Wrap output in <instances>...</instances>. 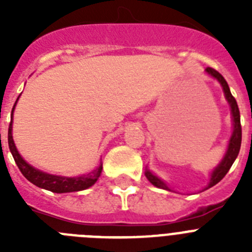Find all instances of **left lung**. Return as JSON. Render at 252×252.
<instances>
[{
    "label": "left lung",
    "instance_id": "8db88e82",
    "mask_svg": "<svg viewBox=\"0 0 252 252\" xmlns=\"http://www.w3.org/2000/svg\"><path fill=\"white\" fill-rule=\"evenodd\" d=\"M206 73L208 75H211L212 78H215V79H217L218 83L221 84L222 90H223V93H224V97H226V101L228 102V104H230L231 116H232V122H233V130H232V133H231L230 140H228V146H227V150H226V154H224L223 159H222L221 162H220V164H218V165L212 170V173H211V178H209V183L208 186L204 188V190L211 188V187L216 186L218 182H221V180L223 179L224 175L227 174V171L230 170L233 161H235L236 158H237V155H239L240 153V148H241V137H242L239 106H237L236 99L233 98V95L231 94L230 87H228V84H227L226 79H224V78L217 72V70H215V69L212 68H207ZM145 175L153 186L158 187V188L160 189H165V190H169V192H173V190L168 187V184H166L164 180L160 179L159 177H157V175L154 174L150 169L146 168Z\"/></svg>",
    "mask_w": 252,
    "mask_h": 252
}]
</instances>
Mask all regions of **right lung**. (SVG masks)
Masks as SVG:
<instances>
[{
  "label": "right lung",
  "instance_id": "1",
  "mask_svg": "<svg viewBox=\"0 0 252 252\" xmlns=\"http://www.w3.org/2000/svg\"><path fill=\"white\" fill-rule=\"evenodd\" d=\"M17 101H19V97H17ZM17 101L13 104L12 112H11V122L10 126H8V148H10V151L12 154L13 159H15V162L19 166L22 175L29 182H31V183L35 184L39 188L46 189V190H50L53 193L79 192V190H84V189L92 187L98 180L99 175H101L102 164H99V166H97L94 170L91 171V173H88L86 175H79V177H62V175L49 174V173H45V171L39 170V169L30 165L26 160L22 159V157L20 155L19 151H17L16 145H15L12 137L13 111H15Z\"/></svg>",
  "mask_w": 252,
  "mask_h": 252
}]
</instances>
